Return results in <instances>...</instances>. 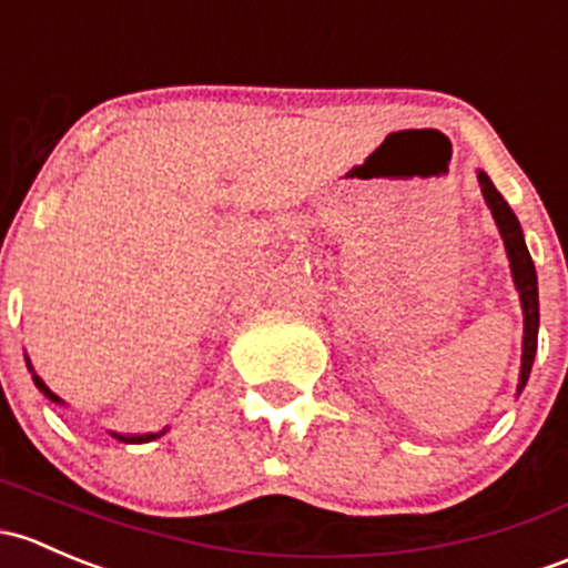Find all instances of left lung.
I'll list each match as a JSON object with an SVG mask.
<instances>
[{
	"label": "left lung",
	"instance_id": "obj_1",
	"mask_svg": "<svg viewBox=\"0 0 568 568\" xmlns=\"http://www.w3.org/2000/svg\"><path fill=\"white\" fill-rule=\"evenodd\" d=\"M478 185H481L484 202H487L489 213H493L495 224L506 245L508 267H511L514 286L519 292V306H523V361H519V379H517V396L523 394L525 383H528L530 369H534L536 358V344H539V278H536L534 260H530V251L525 245L523 226H519L517 215L508 207L506 199L500 196V191L495 189L489 174L484 169H478Z\"/></svg>",
	"mask_w": 568,
	"mask_h": 568
}]
</instances>
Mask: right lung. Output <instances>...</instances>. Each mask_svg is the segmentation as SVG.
I'll use <instances>...</instances> for the list:
<instances>
[{
  "label": "right lung",
  "mask_w": 568,
  "mask_h": 568,
  "mask_svg": "<svg viewBox=\"0 0 568 568\" xmlns=\"http://www.w3.org/2000/svg\"><path fill=\"white\" fill-rule=\"evenodd\" d=\"M27 369L32 372V383L38 385V390L45 396V399L54 402V405H60V407H65V402H62L60 396H57L54 390H51L49 385H45L43 379L38 377V372L32 369V361H29V358H27ZM166 432H169V426H166V429H161V432H144V435H125V432H109V435L114 437V440H120V443H150V440H158L161 435H166Z\"/></svg>",
  "instance_id": "obj_1"
}]
</instances>
